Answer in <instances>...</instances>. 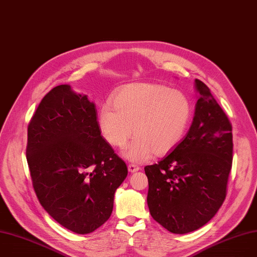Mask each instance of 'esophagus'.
I'll return each mask as SVG.
<instances>
[{
  "mask_svg": "<svg viewBox=\"0 0 257 257\" xmlns=\"http://www.w3.org/2000/svg\"><path fill=\"white\" fill-rule=\"evenodd\" d=\"M128 170L129 172H137L140 170V167L138 165H135V164H129L128 165Z\"/></svg>",
  "mask_w": 257,
  "mask_h": 257,
  "instance_id": "1",
  "label": "esophagus"
}]
</instances>
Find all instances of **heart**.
<instances>
[{
    "mask_svg": "<svg viewBox=\"0 0 257 257\" xmlns=\"http://www.w3.org/2000/svg\"><path fill=\"white\" fill-rule=\"evenodd\" d=\"M113 106L106 103L98 110L97 124L104 140L114 148L125 147L137 136L124 156L142 163L165 155L182 140L191 116V105L181 91L155 84H130L114 94Z\"/></svg>",
    "mask_w": 257,
    "mask_h": 257,
    "instance_id": "b5f03b06",
    "label": "heart"
}]
</instances>
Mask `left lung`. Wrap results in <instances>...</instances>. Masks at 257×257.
Instances as JSON below:
<instances>
[{
	"label": "left lung",
	"instance_id": "1",
	"mask_svg": "<svg viewBox=\"0 0 257 257\" xmlns=\"http://www.w3.org/2000/svg\"><path fill=\"white\" fill-rule=\"evenodd\" d=\"M195 88L199 98L185 139L158 164L145 167L150 214L175 234L195 231L216 214L232 168L231 122L202 81L195 80Z\"/></svg>",
	"mask_w": 257,
	"mask_h": 257
}]
</instances>
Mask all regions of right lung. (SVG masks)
Returning a JSON list of instances; mask_svg holds the SVG:
<instances>
[{"label": "right lung", "instance_id": "add662e5", "mask_svg": "<svg viewBox=\"0 0 257 257\" xmlns=\"http://www.w3.org/2000/svg\"><path fill=\"white\" fill-rule=\"evenodd\" d=\"M87 95L60 85L43 97L28 125L26 156L42 207L59 224L88 234L108 220L125 162L101 136Z\"/></svg>", "mask_w": 257, "mask_h": 257}]
</instances>
